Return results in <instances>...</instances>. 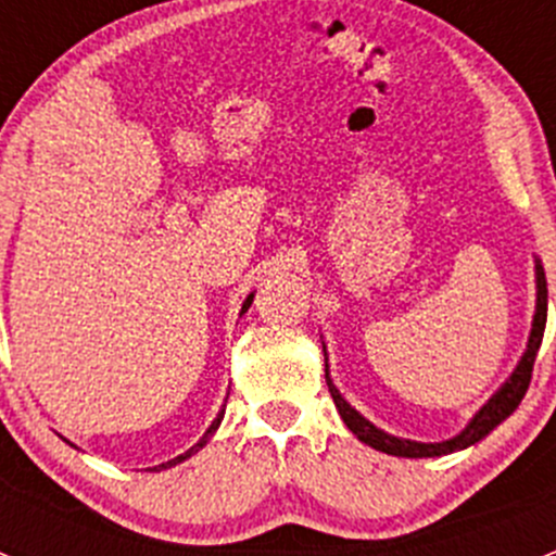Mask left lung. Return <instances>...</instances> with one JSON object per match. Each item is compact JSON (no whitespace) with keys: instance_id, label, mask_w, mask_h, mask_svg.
<instances>
[{"instance_id":"1","label":"left lung","mask_w":556,"mask_h":556,"mask_svg":"<svg viewBox=\"0 0 556 556\" xmlns=\"http://www.w3.org/2000/svg\"><path fill=\"white\" fill-rule=\"evenodd\" d=\"M535 288H538V299H535V317H532V330H530V341H527V350L521 355L519 366L514 368L511 377L506 379V384L484 403V406L476 412V417L470 419L468 428L463 430L459 435H454L450 441H441V444H419V441H408V439H395V435L384 433L379 430L377 425L368 422L361 412L350 406V403L341 397V392L336 390V384L330 382L328 377V363H325V382H328L330 397H333L336 408H339L341 419H344L346 428L363 441V444L374 446L377 452L384 454H395V457H441V454H452L465 450V446L476 444L484 435H490L497 425L503 422L506 417H511L517 412V406L525 397L527 387H530L532 379V366H535V355L541 350L543 341V330H546V274H543L541 261H535Z\"/></svg>"}]
</instances>
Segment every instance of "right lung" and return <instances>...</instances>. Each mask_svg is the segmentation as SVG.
I'll return each mask as SVG.
<instances>
[{"label": "right lung", "mask_w": 556, "mask_h": 556, "mask_svg": "<svg viewBox=\"0 0 556 556\" xmlns=\"http://www.w3.org/2000/svg\"><path fill=\"white\" fill-rule=\"evenodd\" d=\"M250 304H252V293H250V295H247V301H244V304H242V314H244L247 309H250ZM223 414H226V408H220V414H217V419H215V422H212V425H210V428H206V433H204V435H201V441H199V444H195V446H190V450H188V452H185V454H179V457H174V459H169V463H161V465H155V468H150V470H164V468H172V465L182 463V459H188V457H190V454H195V452H199V450H201V446H204V444H206V441H210V439H212V433H215V430H217V428H220V419H223Z\"/></svg>", "instance_id": "add662e5"}]
</instances>
